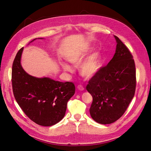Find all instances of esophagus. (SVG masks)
Wrapping results in <instances>:
<instances>
[{
	"label": "esophagus",
	"instance_id": "esophagus-1",
	"mask_svg": "<svg viewBox=\"0 0 151 151\" xmlns=\"http://www.w3.org/2000/svg\"><path fill=\"white\" fill-rule=\"evenodd\" d=\"M77 89H78L79 91H84V88L81 85H79L78 86H77Z\"/></svg>",
	"mask_w": 151,
	"mask_h": 151
}]
</instances>
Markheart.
Instances as JSON below:
<instances>
[{
    "label": "heart",
    "mask_w": 151,
    "mask_h": 151,
    "mask_svg": "<svg viewBox=\"0 0 151 151\" xmlns=\"http://www.w3.org/2000/svg\"><path fill=\"white\" fill-rule=\"evenodd\" d=\"M88 53L87 52L83 50H77L67 56L66 58L72 64L75 66H78L88 56ZM60 65L64 71L72 72L73 70L72 67L66 62H62ZM101 66V54L99 52H94L91 53L81 65L79 68L80 74L86 79H91L98 74Z\"/></svg>",
    "instance_id": "heart-1"
}]
</instances>
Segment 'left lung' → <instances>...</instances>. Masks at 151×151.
Here are the masks:
<instances>
[{
  "label": "left lung",
  "instance_id": "obj_1",
  "mask_svg": "<svg viewBox=\"0 0 151 151\" xmlns=\"http://www.w3.org/2000/svg\"><path fill=\"white\" fill-rule=\"evenodd\" d=\"M115 53L106 66L91 79L87 91L93 100L91 116L101 124H110L123 115L134 96L136 87L135 65L129 49L114 36Z\"/></svg>",
  "mask_w": 151,
  "mask_h": 151
}]
</instances>
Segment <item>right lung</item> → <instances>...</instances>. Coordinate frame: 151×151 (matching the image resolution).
Instances as JSON below:
<instances>
[{
	"instance_id": "add662e5",
	"label": "right lung",
	"mask_w": 151,
	"mask_h": 151,
	"mask_svg": "<svg viewBox=\"0 0 151 151\" xmlns=\"http://www.w3.org/2000/svg\"><path fill=\"white\" fill-rule=\"evenodd\" d=\"M23 49L17 52L12 65L14 96L32 121L42 126H52L64 117L67 102L75 93V86L70 82L62 83L47 77L28 74L21 63Z\"/></svg>"
}]
</instances>
